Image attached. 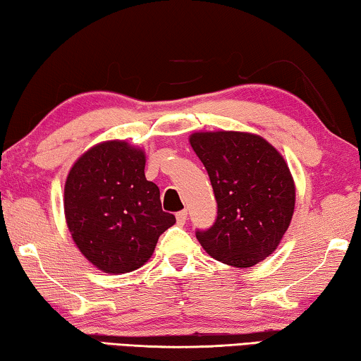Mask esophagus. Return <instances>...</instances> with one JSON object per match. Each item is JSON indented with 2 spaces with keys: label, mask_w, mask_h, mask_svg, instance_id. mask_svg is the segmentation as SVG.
<instances>
[{
  "label": "esophagus",
  "mask_w": 361,
  "mask_h": 361,
  "mask_svg": "<svg viewBox=\"0 0 361 361\" xmlns=\"http://www.w3.org/2000/svg\"><path fill=\"white\" fill-rule=\"evenodd\" d=\"M176 220H177V224H179V225H184L185 221H187V212H185V210L177 212V214H176Z\"/></svg>",
  "instance_id": "1"
}]
</instances>
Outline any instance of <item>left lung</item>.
Masks as SVG:
<instances>
[{
	"label": "left lung",
	"mask_w": 361,
	"mask_h": 361,
	"mask_svg": "<svg viewBox=\"0 0 361 361\" xmlns=\"http://www.w3.org/2000/svg\"><path fill=\"white\" fill-rule=\"evenodd\" d=\"M190 146L209 172L216 219L197 230L212 258L251 268L273 253L289 228L295 187L284 157L258 135L240 131L194 133Z\"/></svg>",
	"instance_id": "8db88e82"
}]
</instances>
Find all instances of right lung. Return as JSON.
<instances>
[{
	"mask_svg": "<svg viewBox=\"0 0 361 361\" xmlns=\"http://www.w3.org/2000/svg\"><path fill=\"white\" fill-rule=\"evenodd\" d=\"M146 156L126 141L93 146L72 166L63 189L68 231L80 253L110 274L141 268L176 216L162 212L146 180Z\"/></svg>",
	"mask_w": 361,
	"mask_h": 361,
	"instance_id": "obj_1",
	"label": "right lung"
}]
</instances>
